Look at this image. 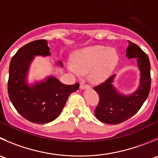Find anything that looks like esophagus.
I'll return each mask as SVG.
<instances>
[{"label":"esophagus","mask_w":158,"mask_h":158,"mask_svg":"<svg viewBox=\"0 0 158 158\" xmlns=\"http://www.w3.org/2000/svg\"><path fill=\"white\" fill-rule=\"evenodd\" d=\"M79 87H80L81 89H89V88H90L89 85H87V84L83 83V82H82V83L80 84V85H79Z\"/></svg>","instance_id":"34e87169"}]
</instances>
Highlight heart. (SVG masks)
I'll list each match as a JSON object with an SVG mask.
<instances>
[{
	"mask_svg": "<svg viewBox=\"0 0 158 158\" xmlns=\"http://www.w3.org/2000/svg\"><path fill=\"white\" fill-rule=\"evenodd\" d=\"M119 59L113 48L95 45L79 50L72 58L73 63L67 68L76 77L88 73L89 79L94 83L104 82L113 73Z\"/></svg>",
	"mask_w": 158,
	"mask_h": 158,
	"instance_id": "obj_1",
	"label": "heart"
}]
</instances>
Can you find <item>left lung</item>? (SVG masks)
<instances>
[{"label":"left lung","mask_w":158,"mask_h":158,"mask_svg":"<svg viewBox=\"0 0 158 158\" xmlns=\"http://www.w3.org/2000/svg\"><path fill=\"white\" fill-rule=\"evenodd\" d=\"M128 43L127 58H135L140 70V82L136 91L129 95L120 93L113 85L116 75L94 87L95 91L99 96V102L95 110V115L99 121L107 124L120 123L134 116L145 102L151 90L149 58L136 44L130 41Z\"/></svg>","instance_id":"1"}]
</instances>
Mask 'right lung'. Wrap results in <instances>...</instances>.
I'll return each instance as SVG.
<instances>
[{
  "label": "right lung",
  "instance_id": "obj_1",
  "mask_svg": "<svg viewBox=\"0 0 158 158\" xmlns=\"http://www.w3.org/2000/svg\"><path fill=\"white\" fill-rule=\"evenodd\" d=\"M38 56H51L46 40L34 41L17 52L9 66L7 90L17 111L28 121L42 124L53 121L60 115L68 97L79 89V84L65 85L53 76L29 84V69ZM56 65L62 67L61 62Z\"/></svg>",
  "mask_w": 158,
  "mask_h": 158
}]
</instances>
